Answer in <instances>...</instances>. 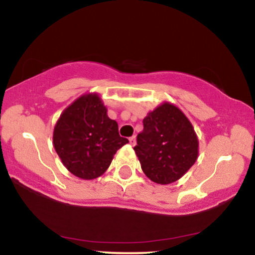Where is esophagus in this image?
Segmentation results:
<instances>
[{"instance_id":"34e87169","label":"esophagus","mask_w":255,"mask_h":255,"mask_svg":"<svg viewBox=\"0 0 255 255\" xmlns=\"http://www.w3.org/2000/svg\"><path fill=\"white\" fill-rule=\"evenodd\" d=\"M135 136H131V137H129V144L131 145V146H134L135 145Z\"/></svg>"}]
</instances>
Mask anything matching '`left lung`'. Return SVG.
I'll use <instances>...</instances> for the list:
<instances>
[{
    "label": "left lung",
    "instance_id": "1",
    "mask_svg": "<svg viewBox=\"0 0 255 255\" xmlns=\"http://www.w3.org/2000/svg\"><path fill=\"white\" fill-rule=\"evenodd\" d=\"M134 147L144 174L152 182H176L197 162L199 140L180 108L163 102L146 115Z\"/></svg>",
    "mask_w": 255,
    "mask_h": 255
}]
</instances>
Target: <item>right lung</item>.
<instances>
[{"mask_svg":"<svg viewBox=\"0 0 255 255\" xmlns=\"http://www.w3.org/2000/svg\"><path fill=\"white\" fill-rule=\"evenodd\" d=\"M128 140L120 136L115 120L96 92L84 93L62 111L52 133V144L67 170L81 180L104 174L116 151Z\"/></svg>","mask_w":255,"mask_h":255,"instance_id":"1","label":"right lung"}]
</instances>
